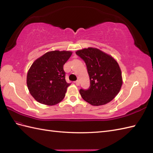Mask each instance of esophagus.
Returning a JSON list of instances; mask_svg holds the SVG:
<instances>
[{"instance_id": "1", "label": "esophagus", "mask_w": 153, "mask_h": 153, "mask_svg": "<svg viewBox=\"0 0 153 153\" xmlns=\"http://www.w3.org/2000/svg\"><path fill=\"white\" fill-rule=\"evenodd\" d=\"M75 84L77 85V86H78V85H80V82L79 81H78V80H76V81H75Z\"/></svg>"}]
</instances>
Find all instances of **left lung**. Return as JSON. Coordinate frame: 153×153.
I'll use <instances>...</instances> for the list:
<instances>
[{
    "instance_id": "8db88e82",
    "label": "left lung",
    "mask_w": 153,
    "mask_h": 153,
    "mask_svg": "<svg viewBox=\"0 0 153 153\" xmlns=\"http://www.w3.org/2000/svg\"><path fill=\"white\" fill-rule=\"evenodd\" d=\"M85 62L90 79L89 89H80L82 98L94 106L103 105L112 101L121 89L123 80L121 69L110 55L94 48L76 51Z\"/></svg>"
}]
</instances>
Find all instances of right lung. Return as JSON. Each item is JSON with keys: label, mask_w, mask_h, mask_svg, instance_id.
Listing matches in <instances>:
<instances>
[{"label": "right lung", "mask_w": 153, "mask_h": 153, "mask_svg": "<svg viewBox=\"0 0 153 153\" xmlns=\"http://www.w3.org/2000/svg\"><path fill=\"white\" fill-rule=\"evenodd\" d=\"M71 54L70 51H52L32 64L27 84L30 94L39 103L54 105L64 99L70 84L66 81L63 66Z\"/></svg>", "instance_id": "add662e5"}]
</instances>
